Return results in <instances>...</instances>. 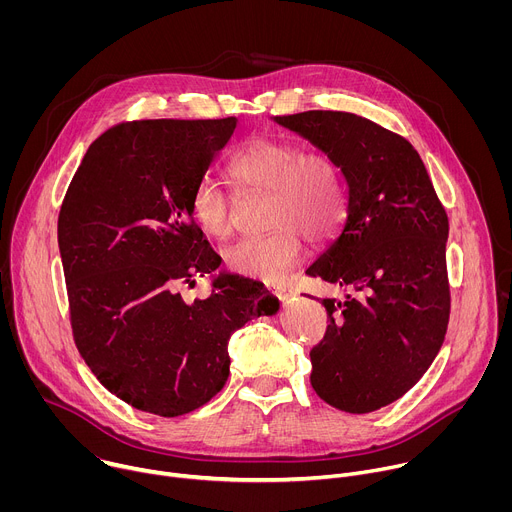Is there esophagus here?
Instances as JSON below:
<instances>
[{
  "label": "esophagus",
  "mask_w": 512,
  "mask_h": 512,
  "mask_svg": "<svg viewBox=\"0 0 512 512\" xmlns=\"http://www.w3.org/2000/svg\"><path fill=\"white\" fill-rule=\"evenodd\" d=\"M267 289H269V294L277 296L279 300H285V298L289 296V289H285V287H281V285H267Z\"/></svg>",
  "instance_id": "esophagus-1"
}]
</instances>
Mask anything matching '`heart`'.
Wrapping results in <instances>:
<instances>
[{
	"mask_svg": "<svg viewBox=\"0 0 512 512\" xmlns=\"http://www.w3.org/2000/svg\"><path fill=\"white\" fill-rule=\"evenodd\" d=\"M229 180L241 190L267 192L265 227L225 251L229 269L265 281L279 279L302 255V237L312 245L330 241L346 212L338 166L324 154L304 152L279 139H251L227 162ZM190 214L200 231L227 239L233 231L229 194L214 180H200L190 196Z\"/></svg>",
	"mask_w": 512,
	"mask_h": 512,
	"instance_id": "obj_1",
	"label": "heart"
}]
</instances>
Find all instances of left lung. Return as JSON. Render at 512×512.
<instances>
[{
    "label": "left lung",
    "instance_id": "8db88e82",
    "mask_svg": "<svg viewBox=\"0 0 512 512\" xmlns=\"http://www.w3.org/2000/svg\"><path fill=\"white\" fill-rule=\"evenodd\" d=\"M273 121L324 152L348 194L340 233L306 269L348 291L322 300L330 324L310 352V383L340 411H377L403 397L444 344L448 214L405 137L342 111Z\"/></svg>",
    "mask_w": 512,
    "mask_h": 512
}]
</instances>
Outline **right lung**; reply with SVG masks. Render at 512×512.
Masks as SVG:
<instances>
[{"label": "right lung", "mask_w": 512, "mask_h": 512, "mask_svg": "<svg viewBox=\"0 0 512 512\" xmlns=\"http://www.w3.org/2000/svg\"><path fill=\"white\" fill-rule=\"evenodd\" d=\"M237 117L131 121L91 143L60 214L58 249L77 348L97 381L135 409L190 413L229 379V340L279 300L218 271L190 196L235 133ZM208 272L213 296L179 285Z\"/></svg>", "instance_id": "right-lung-1"}]
</instances>
